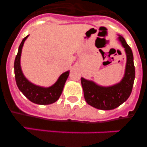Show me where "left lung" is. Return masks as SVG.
<instances>
[{
    "label": "left lung",
    "instance_id": "obj_1",
    "mask_svg": "<svg viewBox=\"0 0 147 147\" xmlns=\"http://www.w3.org/2000/svg\"><path fill=\"white\" fill-rule=\"evenodd\" d=\"M119 41L127 54L125 74L121 81L111 87H102L81 78L85 99L88 105L99 110H110L120 106L130 96L134 84L135 71L132 49L123 37L119 36Z\"/></svg>",
    "mask_w": 147,
    "mask_h": 147
}]
</instances>
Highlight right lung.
<instances>
[{
  "mask_svg": "<svg viewBox=\"0 0 147 147\" xmlns=\"http://www.w3.org/2000/svg\"><path fill=\"white\" fill-rule=\"evenodd\" d=\"M28 36L24 37L22 40L18 49V54L16 55L15 59L14 68H15V81L19 90L31 102L37 105H50L57 102L62 94L65 83L69 76V71L62 74L59 76L57 82L49 88H45L37 86L28 82L22 73L20 62L22 48Z\"/></svg>",
  "mask_w": 147,
  "mask_h": 147,
  "instance_id": "right-lung-1",
  "label": "right lung"
}]
</instances>
